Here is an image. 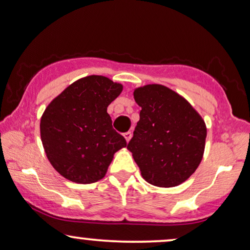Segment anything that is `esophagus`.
Returning <instances> with one entry per match:
<instances>
[{
  "mask_svg": "<svg viewBox=\"0 0 250 250\" xmlns=\"http://www.w3.org/2000/svg\"><path fill=\"white\" fill-rule=\"evenodd\" d=\"M124 138H125L126 143H128V141H130L131 138H132V133H131V132H125V133H124Z\"/></svg>",
  "mask_w": 250,
  "mask_h": 250,
  "instance_id": "1",
  "label": "esophagus"
}]
</instances>
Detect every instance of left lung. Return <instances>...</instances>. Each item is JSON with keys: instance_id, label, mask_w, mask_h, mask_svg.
<instances>
[{"instance_id": "left-lung-1", "label": "left lung", "mask_w": 250, "mask_h": 250, "mask_svg": "<svg viewBox=\"0 0 250 250\" xmlns=\"http://www.w3.org/2000/svg\"><path fill=\"white\" fill-rule=\"evenodd\" d=\"M133 96L141 111L127 148L141 175L155 187L183 183L203 159L204 120L186 98L165 85L137 88Z\"/></svg>"}]
</instances>
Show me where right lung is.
I'll list each match as a JSON object with an SVG mask.
<instances>
[{
	"label": "right lung",
	"mask_w": 250,
	"mask_h": 250,
	"mask_svg": "<svg viewBox=\"0 0 250 250\" xmlns=\"http://www.w3.org/2000/svg\"><path fill=\"white\" fill-rule=\"evenodd\" d=\"M122 90L120 83L90 75L72 83L46 107L40 137L48 161L64 178L81 184L102 180L113 154L126 147L106 112Z\"/></svg>",
	"instance_id": "right-lung-1"
}]
</instances>
